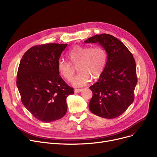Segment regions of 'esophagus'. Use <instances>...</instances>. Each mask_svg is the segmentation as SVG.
<instances>
[{"mask_svg":"<svg viewBox=\"0 0 157 157\" xmlns=\"http://www.w3.org/2000/svg\"><path fill=\"white\" fill-rule=\"evenodd\" d=\"M82 90H83L82 88H76V89L74 90V92H76V93H79V92H81Z\"/></svg>","mask_w":157,"mask_h":157,"instance_id":"34e87169","label":"esophagus"}]
</instances>
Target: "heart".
<instances>
[{"instance_id":"heart-1","label":"heart","mask_w":157,"mask_h":157,"mask_svg":"<svg viewBox=\"0 0 157 157\" xmlns=\"http://www.w3.org/2000/svg\"><path fill=\"white\" fill-rule=\"evenodd\" d=\"M70 62L59 60L57 68L59 74L68 81H71L75 73L74 66H77L79 73L74 78L72 84L81 87L89 83L92 78L98 79L103 74L107 62V53L101 46L75 45L67 55Z\"/></svg>"}]
</instances>
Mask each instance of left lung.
Masks as SVG:
<instances>
[{
	"mask_svg": "<svg viewBox=\"0 0 157 157\" xmlns=\"http://www.w3.org/2000/svg\"><path fill=\"white\" fill-rule=\"evenodd\" d=\"M84 42L98 43L107 53L103 74L98 82L90 86L93 95L88 107L99 117H117L134 101L137 83L135 59L123 43L108 34L96 35Z\"/></svg>",
	"mask_w": 157,
	"mask_h": 157,
	"instance_id": "left-lung-1",
	"label": "left lung"
}]
</instances>
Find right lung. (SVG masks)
I'll list each match as a JSON object with an SVG mask.
<instances>
[{
  "label": "right lung",
  "mask_w": 157,
  "mask_h": 157,
  "mask_svg": "<svg viewBox=\"0 0 157 157\" xmlns=\"http://www.w3.org/2000/svg\"><path fill=\"white\" fill-rule=\"evenodd\" d=\"M67 44H47L27 51L19 64L17 86L24 106L37 119L51 122L67 111V98L74 94L59 75L57 65Z\"/></svg>",
  "instance_id": "add662e5"
}]
</instances>
